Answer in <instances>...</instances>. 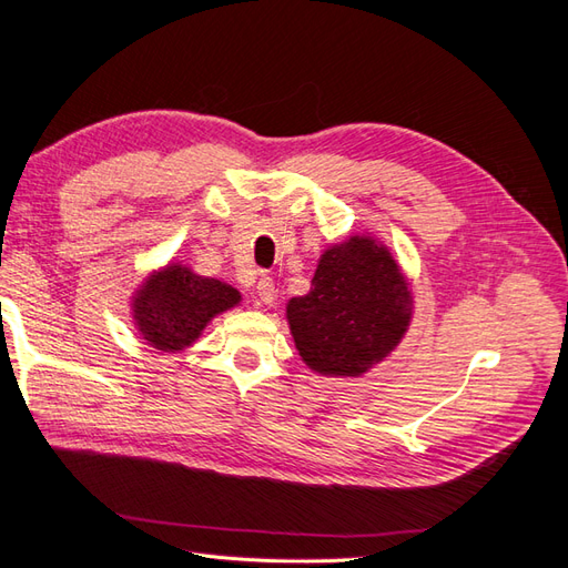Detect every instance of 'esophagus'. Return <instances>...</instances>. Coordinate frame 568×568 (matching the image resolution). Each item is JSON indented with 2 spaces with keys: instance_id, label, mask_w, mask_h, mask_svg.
I'll use <instances>...</instances> for the list:
<instances>
[{
  "instance_id": "esophagus-1",
  "label": "esophagus",
  "mask_w": 568,
  "mask_h": 568,
  "mask_svg": "<svg viewBox=\"0 0 568 568\" xmlns=\"http://www.w3.org/2000/svg\"><path fill=\"white\" fill-rule=\"evenodd\" d=\"M255 294H257V298H261V303L272 305L274 303V294H277V291H274V282L270 277H261V280H257Z\"/></svg>"
}]
</instances>
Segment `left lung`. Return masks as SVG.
Returning <instances> with one entry per match:
<instances>
[{
	"instance_id": "1",
	"label": "left lung",
	"mask_w": 568,
	"mask_h": 568,
	"mask_svg": "<svg viewBox=\"0 0 568 568\" xmlns=\"http://www.w3.org/2000/svg\"><path fill=\"white\" fill-rule=\"evenodd\" d=\"M412 320V291L390 251L351 236L320 257L311 291L286 303L303 363L324 376H363L395 351Z\"/></svg>"
}]
</instances>
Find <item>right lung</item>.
<instances>
[{"mask_svg": "<svg viewBox=\"0 0 568 568\" xmlns=\"http://www.w3.org/2000/svg\"><path fill=\"white\" fill-rule=\"evenodd\" d=\"M239 303L242 294L234 286L170 263L134 291L132 320L151 348L180 353L192 346L213 317Z\"/></svg>", "mask_w": 568, "mask_h": 568, "instance_id": "right-lung-1", "label": "right lung"}]
</instances>
